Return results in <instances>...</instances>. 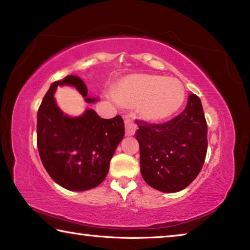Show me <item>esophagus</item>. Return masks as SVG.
<instances>
[{
	"label": "esophagus",
	"instance_id": "34e87169",
	"mask_svg": "<svg viewBox=\"0 0 250 250\" xmlns=\"http://www.w3.org/2000/svg\"><path fill=\"white\" fill-rule=\"evenodd\" d=\"M125 134L126 135H133L137 131L138 126L132 119H125Z\"/></svg>",
	"mask_w": 250,
	"mask_h": 250
}]
</instances>
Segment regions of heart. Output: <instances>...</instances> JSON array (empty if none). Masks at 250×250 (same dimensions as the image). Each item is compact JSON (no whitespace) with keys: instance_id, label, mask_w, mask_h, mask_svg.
<instances>
[{"instance_id":"1","label":"heart","mask_w":250,"mask_h":250,"mask_svg":"<svg viewBox=\"0 0 250 250\" xmlns=\"http://www.w3.org/2000/svg\"><path fill=\"white\" fill-rule=\"evenodd\" d=\"M116 98L124 104H140L149 121H162L174 115L185 100V87L177 78L158 75H133L121 80Z\"/></svg>"}]
</instances>
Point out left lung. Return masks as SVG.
<instances>
[{
	"instance_id": "1",
	"label": "left lung",
	"mask_w": 250,
	"mask_h": 250,
	"mask_svg": "<svg viewBox=\"0 0 250 250\" xmlns=\"http://www.w3.org/2000/svg\"><path fill=\"white\" fill-rule=\"evenodd\" d=\"M141 175L164 193L182 191L195 180L207 152V124L201 99L189 95L184 111L162 125L137 121Z\"/></svg>"
}]
</instances>
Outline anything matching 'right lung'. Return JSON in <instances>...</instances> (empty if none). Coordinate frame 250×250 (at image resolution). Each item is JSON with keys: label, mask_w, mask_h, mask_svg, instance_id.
Instances as JSON below:
<instances>
[{"label": "right lung", "mask_w": 250, "mask_h": 250, "mask_svg": "<svg viewBox=\"0 0 250 250\" xmlns=\"http://www.w3.org/2000/svg\"><path fill=\"white\" fill-rule=\"evenodd\" d=\"M58 86L75 87L87 104L98 100L87 96L86 84L78 76L55 82L37 112V147L45 170L58 185L87 191L107 176L110 160L125 135V124L120 116L103 119L92 109L77 117L66 115L54 98Z\"/></svg>", "instance_id": "obj_1"}]
</instances>
